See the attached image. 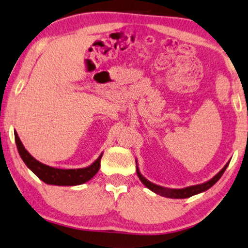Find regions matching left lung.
I'll list each match as a JSON object with an SVG mask.
<instances>
[{
    "mask_svg": "<svg viewBox=\"0 0 248 248\" xmlns=\"http://www.w3.org/2000/svg\"><path fill=\"white\" fill-rule=\"evenodd\" d=\"M135 162H136V173H138L140 180H141L142 184L144 185L146 188L150 189L151 191L155 192L156 195H160V196H162V197H167V198L185 199V198H189V197H192V196H195V195H198V193L206 191V190L211 188V186H213L221 178L222 173H224L226 169H227L228 164H229V162H231V161H228V162L225 164V167L222 168L221 170L218 172L216 175H215V177L211 178L210 180H208V181L203 182V184H200V185L186 186V188H182V189L166 188V186L155 185V184H153V182L149 181L148 179H146L145 177H143L141 172H140V169L138 167V160H136V159H135Z\"/></svg>",
    "mask_w": 248,
    "mask_h": 248,
    "instance_id": "obj_1",
    "label": "left lung"
}]
</instances>
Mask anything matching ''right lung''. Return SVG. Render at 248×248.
Here are the masks:
<instances>
[{"label": "right lung", "instance_id": "add662e5", "mask_svg": "<svg viewBox=\"0 0 248 248\" xmlns=\"http://www.w3.org/2000/svg\"><path fill=\"white\" fill-rule=\"evenodd\" d=\"M16 148L19 154L26 166L37 175V177L46 185L53 186H78L91 180L97 173L100 167V159L103 153L93 162L91 166L79 169H58L46 166L40 161L34 159L24 148L22 142L17 136V133L14 132Z\"/></svg>", "mask_w": 248, "mask_h": 248}]
</instances>
